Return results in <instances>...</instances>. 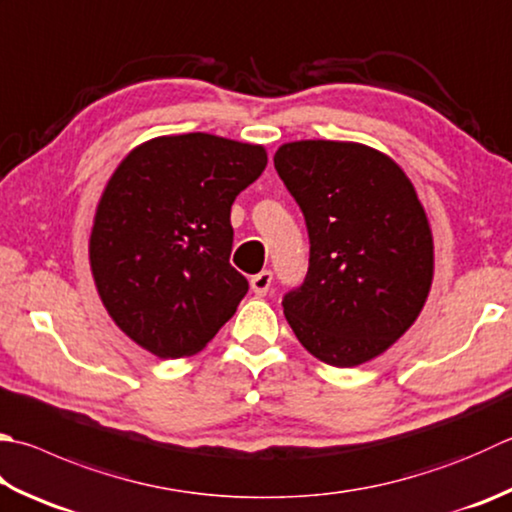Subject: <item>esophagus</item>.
<instances>
[{
    "instance_id": "34e87169",
    "label": "esophagus",
    "mask_w": 512,
    "mask_h": 512,
    "mask_svg": "<svg viewBox=\"0 0 512 512\" xmlns=\"http://www.w3.org/2000/svg\"><path fill=\"white\" fill-rule=\"evenodd\" d=\"M272 272L269 269H263V272L252 276V281H249V285H252V292L256 296H265L269 292V287H272Z\"/></svg>"
}]
</instances>
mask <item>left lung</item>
<instances>
[{
    "label": "left lung",
    "mask_w": 512,
    "mask_h": 512,
    "mask_svg": "<svg viewBox=\"0 0 512 512\" xmlns=\"http://www.w3.org/2000/svg\"><path fill=\"white\" fill-rule=\"evenodd\" d=\"M274 167L310 234L305 281L283 298L289 327L334 368L376 359L417 321L435 276L432 229L414 185L361 142H285Z\"/></svg>",
    "instance_id": "8db88e82"
}]
</instances>
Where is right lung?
Returning <instances> with one entry per match:
<instances>
[{
    "instance_id": "1",
    "label": "right lung",
    "mask_w": 512,
    "mask_h": 512,
    "mask_svg": "<svg viewBox=\"0 0 512 512\" xmlns=\"http://www.w3.org/2000/svg\"><path fill=\"white\" fill-rule=\"evenodd\" d=\"M267 167L263 144L211 133L138 144L95 209L89 263L113 323L160 359L205 350L247 294L229 216Z\"/></svg>"
}]
</instances>
